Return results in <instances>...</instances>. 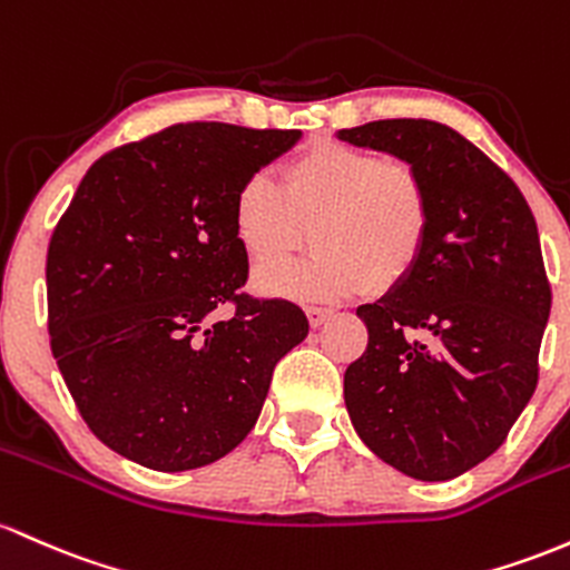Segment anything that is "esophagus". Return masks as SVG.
Here are the masks:
<instances>
[{
  "label": "esophagus",
  "mask_w": 570,
  "mask_h": 570,
  "mask_svg": "<svg viewBox=\"0 0 570 570\" xmlns=\"http://www.w3.org/2000/svg\"><path fill=\"white\" fill-rule=\"evenodd\" d=\"M305 316H308L311 327H322V324L327 322L330 316H333V311H330V308H318V305H308V308H305Z\"/></svg>",
  "instance_id": "esophagus-1"
}]
</instances>
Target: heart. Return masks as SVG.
<instances>
[{
  "label": "heart",
  "instance_id": "b5f03b06",
  "mask_svg": "<svg viewBox=\"0 0 570 570\" xmlns=\"http://www.w3.org/2000/svg\"><path fill=\"white\" fill-rule=\"evenodd\" d=\"M430 224L433 199L416 165L335 137L292 156L281 189L254 173L233 197L235 240L254 265L298 250L312 229L314 257L256 273L259 292L305 303L397 289L428 248Z\"/></svg>",
  "mask_w": 570,
  "mask_h": 570
}]
</instances>
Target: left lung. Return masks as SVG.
Listing matches in <instances>:
<instances>
[{
  "mask_svg": "<svg viewBox=\"0 0 570 570\" xmlns=\"http://www.w3.org/2000/svg\"><path fill=\"white\" fill-rule=\"evenodd\" d=\"M337 137L409 159L433 199L416 271L360 305L367 346L343 392L362 441L422 481L495 454L539 384L552 286L519 186L481 148L430 118H386Z\"/></svg>",
  "mask_w": 570,
  "mask_h": 570,
  "instance_id": "left-lung-1",
  "label": "left lung"
}]
</instances>
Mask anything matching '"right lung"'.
I'll use <instances>...</instances> for the list:
<instances>
[{
	"label": "right lung",
	"instance_id": "1",
	"mask_svg": "<svg viewBox=\"0 0 570 570\" xmlns=\"http://www.w3.org/2000/svg\"><path fill=\"white\" fill-rule=\"evenodd\" d=\"M297 140L299 129L173 124L80 180L48 246V333L80 416L112 452L191 471L252 433L308 318L243 292L233 197Z\"/></svg>",
	"mask_w": 570,
	"mask_h": 570
}]
</instances>
